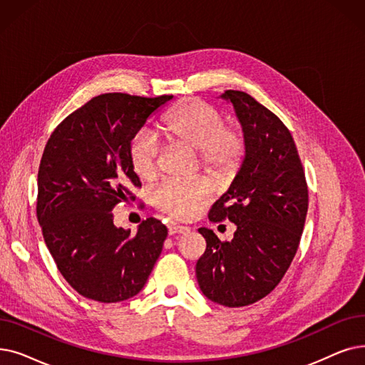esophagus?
<instances>
[{
    "mask_svg": "<svg viewBox=\"0 0 365 365\" xmlns=\"http://www.w3.org/2000/svg\"><path fill=\"white\" fill-rule=\"evenodd\" d=\"M189 232V228L187 227H183V225H178V224H173L168 227V234L170 235H174V234H186Z\"/></svg>",
    "mask_w": 365,
    "mask_h": 365,
    "instance_id": "esophagus-1",
    "label": "esophagus"
}]
</instances>
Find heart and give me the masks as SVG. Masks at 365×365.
Returning <instances> with one entry per match:
<instances>
[{
	"label": "heart",
	"instance_id": "obj_1",
	"mask_svg": "<svg viewBox=\"0 0 365 365\" xmlns=\"http://www.w3.org/2000/svg\"><path fill=\"white\" fill-rule=\"evenodd\" d=\"M224 115L201 100H189L165 116L163 130L171 138L198 150L201 165L216 176H230L245 153L242 133L224 125ZM160 140L141 130L130 146V161L140 179L156 176ZM212 200V185L204 180H167L153 192L155 205L176 219L194 217Z\"/></svg>",
	"mask_w": 365,
	"mask_h": 365
}]
</instances>
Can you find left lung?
Wrapping results in <instances>:
<instances>
[{
	"label": "left lung",
	"instance_id": "1",
	"mask_svg": "<svg viewBox=\"0 0 365 365\" xmlns=\"http://www.w3.org/2000/svg\"><path fill=\"white\" fill-rule=\"evenodd\" d=\"M245 137V158L209 219L235 224L231 242L209 228L195 273L213 303L243 307L270 294L289 268L303 234L309 191L294 138L270 110L242 91H225Z\"/></svg>",
	"mask_w": 365,
	"mask_h": 365
}]
</instances>
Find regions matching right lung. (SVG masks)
Instances as JSON below:
<instances>
[{"label":"right lung","mask_w":365,"mask_h":365,"mask_svg":"<svg viewBox=\"0 0 365 365\" xmlns=\"http://www.w3.org/2000/svg\"><path fill=\"white\" fill-rule=\"evenodd\" d=\"M173 95L146 98L103 93L62 120L38 168L37 217L58 270L78 294L119 303L148 282L167 239L148 217L135 234L113 224V207L141 186L130 161L131 140Z\"/></svg>","instance_id":"1"}]
</instances>
